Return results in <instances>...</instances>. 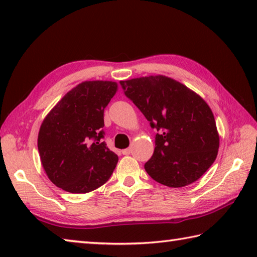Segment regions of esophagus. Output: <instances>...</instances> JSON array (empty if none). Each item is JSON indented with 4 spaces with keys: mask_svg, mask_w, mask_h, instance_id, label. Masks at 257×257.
I'll use <instances>...</instances> for the list:
<instances>
[{
    "mask_svg": "<svg viewBox=\"0 0 257 257\" xmlns=\"http://www.w3.org/2000/svg\"><path fill=\"white\" fill-rule=\"evenodd\" d=\"M130 153H132V149H125V150L122 151L123 155H129Z\"/></svg>",
    "mask_w": 257,
    "mask_h": 257,
    "instance_id": "1",
    "label": "esophagus"
}]
</instances>
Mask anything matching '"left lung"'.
Returning a JSON list of instances; mask_svg holds the SVG:
<instances>
[{
	"label": "left lung",
	"mask_w": 257,
	"mask_h": 257,
	"mask_svg": "<svg viewBox=\"0 0 257 257\" xmlns=\"http://www.w3.org/2000/svg\"><path fill=\"white\" fill-rule=\"evenodd\" d=\"M155 135L145 170L155 181L179 188L198 180L216 159L220 138L212 110L188 87L165 76L120 81Z\"/></svg>",
	"instance_id": "8db88e82"
}]
</instances>
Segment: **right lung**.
<instances>
[{"mask_svg":"<svg viewBox=\"0 0 257 257\" xmlns=\"http://www.w3.org/2000/svg\"><path fill=\"white\" fill-rule=\"evenodd\" d=\"M116 90L114 81L81 82L43 120L38 152L47 177L56 187L85 194L110 179L119 159L102 141V128L104 108Z\"/></svg>","mask_w":257,"mask_h":257,"instance_id":"obj_1","label":"right lung"}]
</instances>
